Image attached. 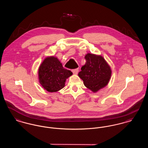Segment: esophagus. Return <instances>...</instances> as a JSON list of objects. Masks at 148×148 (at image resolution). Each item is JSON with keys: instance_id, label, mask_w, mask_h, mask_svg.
Listing matches in <instances>:
<instances>
[{"instance_id": "34e87169", "label": "esophagus", "mask_w": 148, "mask_h": 148, "mask_svg": "<svg viewBox=\"0 0 148 148\" xmlns=\"http://www.w3.org/2000/svg\"><path fill=\"white\" fill-rule=\"evenodd\" d=\"M78 71H79L78 69H73L71 71L74 74H77Z\"/></svg>"}]
</instances>
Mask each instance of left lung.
<instances>
[{"label":"left lung","instance_id":"1","mask_svg":"<svg viewBox=\"0 0 148 148\" xmlns=\"http://www.w3.org/2000/svg\"><path fill=\"white\" fill-rule=\"evenodd\" d=\"M86 62L78 76L84 85L94 92L105 87L112 75V70L104 58L101 56L88 53L85 55Z\"/></svg>","mask_w":148,"mask_h":148}]
</instances>
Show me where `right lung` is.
Masks as SVG:
<instances>
[{"label":"right lung","instance_id":"obj_1","mask_svg":"<svg viewBox=\"0 0 148 148\" xmlns=\"http://www.w3.org/2000/svg\"><path fill=\"white\" fill-rule=\"evenodd\" d=\"M72 74L71 71L64 68L59 59L53 56L47 57L38 69L40 84L44 89L51 92L63 88L66 79Z\"/></svg>","mask_w":148,"mask_h":148}]
</instances>
